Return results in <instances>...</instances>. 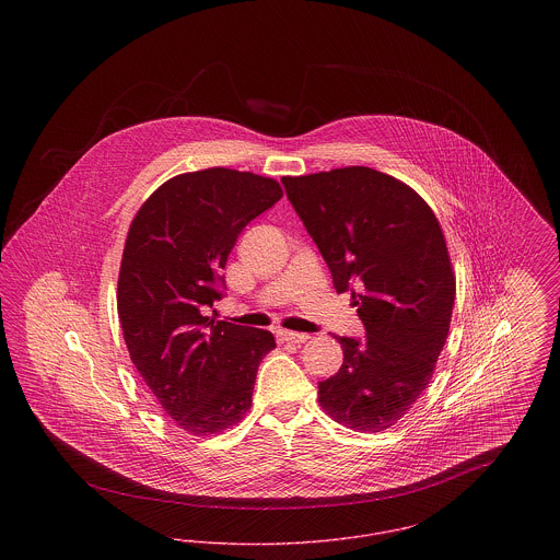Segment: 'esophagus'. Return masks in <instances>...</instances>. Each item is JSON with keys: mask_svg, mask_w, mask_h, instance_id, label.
<instances>
[{"mask_svg": "<svg viewBox=\"0 0 560 560\" xmlns=\"http://www.w3.org/2000/svg\"><path fill=\"white\" fill-rule=\"evenodd\" d=\"M277 338H279L281 342L302 345V342H306L311 336H308V334H298V331H288V329H279V331H277Z\"/></svg>", "mask_w": 560, "mask_h": 560, "instance_id": "34e87169", "label": "esophagus"}]
</instances>
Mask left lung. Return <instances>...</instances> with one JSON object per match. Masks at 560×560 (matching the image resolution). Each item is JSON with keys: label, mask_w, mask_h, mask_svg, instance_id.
<instances>
[{"label": "left lung", "mask_w": 560, "mask_h": 560, "mask_svg": "<svg viewBox=\"0 0 560 560\" xmlns=\"http://www.w3.org/2000/svg\"><path fill=\"white\" fill-rule=\"evenodd\" d=\"M281 183L365 327L363 338H336L345 361L319 382L320 405L348 428L386 430L424 393L447 340L455 279L439 220L413 188L372 167Z\"/></svg>", "instance_id": "left-lung-1"}]
</instances>
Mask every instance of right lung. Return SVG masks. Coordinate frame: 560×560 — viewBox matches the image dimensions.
Listing matches in <instances>:
<instances>
[{
  "instance_id": "obj_1",
  "label": "right lung",
  "mask_w": 560,
  "mask_h": 560,
  "mask_svg": "<svg viewBox=\"0 0 560 560\" xmlns=\"http://www.w3.org/2000/svg\"><path fill=\"white\" fill-rule=\"evenodd\" d=\"M283 190L229 167L180 174L136 213L117 285V313L133 368L163 411L188 434L237 424L252 405L275 336L206 317L224 298L229 254L241 231Z\"/></svg>"
}]
</instances>
